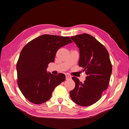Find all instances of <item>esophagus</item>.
<instances>
[{"label": "esophagus", "mask_w": 129, "mask_h": 129, "mask_svg": "<svg viewBox=\"0 0 129 129\" xmlns=\"http://www.w3.org/2000/svg\"><path fill=\"white\" fill-rule=\"evenodd\" d=\"M65 77H66V79H71V76H70L69 75H65Z\"/></svg>", "instance_id": "obj_1"}]
</instances>
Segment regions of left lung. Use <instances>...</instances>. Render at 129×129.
Wrapping results in <instances>:
<instances>
[{
  "instance_id": "1",
  "label": "left lung",
  "mask_w": 129,
  "mask_h": 129,
  "mask_svg": "<svg viewBox=\"0 0 129 129\" xmlns=\"http://www.w3.org/2000/svg\"><path fill=\"white\" fill-rule=\"evenodd\" d=\"M71 38L79 50L78 64L87 76L84 83L72 77L76 86L70 94L77 104L90 106L99 100L103 92L107 89L112 73L111 62L107 50L93 37L84 34Z\"/></svg>"
}]
</instances>
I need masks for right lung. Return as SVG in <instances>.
<instances>
[{"label":"right lung","mask_w":129,"mask_h":129,"mask_svg":"<svg viewBox=\"0 0 129 129\" xmlns=\"http://www.w3.org/2000/svg\"><path fill=\"white\" fill-rule=\"evenodd\" d=\"M72 43L69 37L43 35L27 43L20 53L17 64V83L28 101L42 104L50 99L54 88L65 80V76L47 72L57 51Z\"/></svg>","instance_id":"right-lung-1"}]
</instances>
